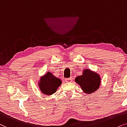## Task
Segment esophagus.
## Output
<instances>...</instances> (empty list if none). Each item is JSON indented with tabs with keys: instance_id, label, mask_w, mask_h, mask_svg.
<instances>
[{
	"instance_id": "obj_1",
	"label": "esophagus",
	"mask_w": 127,
	"mask_h": 127,
	"mask_svg": "<svg viewBox=\"0 0 127 127\" xmlns=\"http://www.w3.org/2000/svg\"><path fill=\"white\" fill-rule=\"evenodd\" d=\"M65 81H66V82H71L72 81V77H70V78H65Z\"/></svg>"
}]
</instances>
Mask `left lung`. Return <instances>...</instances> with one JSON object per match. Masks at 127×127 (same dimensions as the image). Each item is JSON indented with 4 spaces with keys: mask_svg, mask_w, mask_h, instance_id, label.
Segmentation results:
<instances>
[{
    "mask_svg": "<svg viewBox=\"0 0 127 127\" xmlns=\"http://www.w3.org/2000/svg\"><path fill=\"white\" fill-rule=\"evenodd\" d=\"M75 81L78 84L84 92L91 94L99 88L100 84L99 75L88 69L84 70L82 75L78 76Z\"/></svg>",
    "mask_w": 127,
    "mask_h": 127,
    "instance_id": "8db88e82",
    "label": "left lung"
}]
</instances>
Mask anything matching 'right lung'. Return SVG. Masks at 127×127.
Returning a JSON list of instances; mask_svg holds the SVG:
<instances>
[{
  "instance_id": "add662e5",
  "label": "right lung",
  "mask_w": 127,
  "mask_h": 127,
  "mask_svg": "<svg viewBox=\"0 0 127 127\" xmlns=\"http://www.w3.org/2000/svg\"><path fill=\"white\" fill-rule=\"evenodd\" d=\"M62 84V81L56 77L50 72L45 74L40 79L39 83L40 91L45 95H50L53 94L58 87Z\"/></svg>"
}]
</instances>
